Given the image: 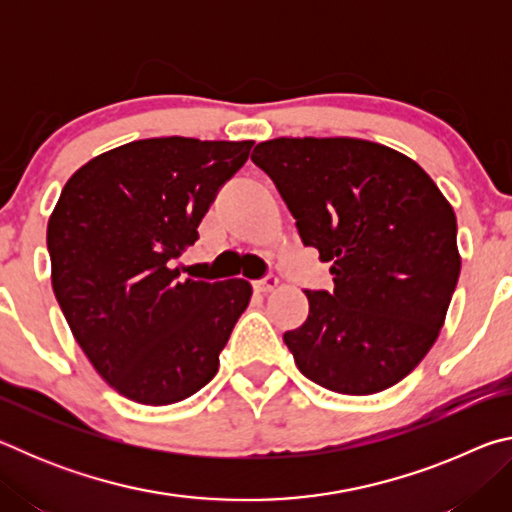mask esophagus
<instances>
[{"mask_svg": "<svg viewBox=\"0 0 512 512\" xmlns=\"http://www.w3.org/2000/svg\"><path fill=\"white\" fill-rule=\"evenodd\" d=\"M277 282H280V280H277L275 275L268 273V275L262 277V280H255L253 282V289L259 291V293H268V291H273L277 287Z\"/></svg>", "mask_w": 512, "mask_h": 512, "instance_id": "obj_1", "label": "esophagus"}]
</instances>
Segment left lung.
I'll return each instance as SVG.
<instances>
[{
  "mask_svg": "<svg viewBox=\"0 0 512 512\" xmlns=\"http://www.w3.org/2000/svg\"><path fill=\"white\" fill-rule=\"evenodd\" d=\"M332 264V291L284 343L298 370L343 395L395 386L436 343L461 257L456 216L420 164L352 137H277L250 155Z\"/></svg>",
  "mask_w": 512,
  "mask_h": 512,
  "instance_id": "8db88e82",
  "label": "left lung"
}]
</instances>
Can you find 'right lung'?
<instances>
[{"instance_id":"1","label":"right lung","mask_w":512,"mask_h":512,"mask_svg":"<svg viewBox=\"0 0 512 512\" xmlns=\"http://www.w3.org/2000/svg\"><path fill=\"white\" fill-rule=\"evenodd\" d=\"M253 144L137 140L90 160L58 198L47 225L56 300L92 366L128 400L180 402L219 370L253 289L241 277L180 282L171 266Z\"/></svg>"}]
</instances>
